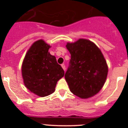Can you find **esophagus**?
<instances>
[{"label":"esophagus","mask_w":128,"mask_h":128,"mask_svg":"<svg viewBox=\"0 0 128 128\" xmlns=\"http://www.w3.org/2000/svg\"><path fill=\"white\" fill-rule=\"evenodd\" d=\"M61 66H62V69H64V70H66V66H65V65H64V64H61Z\"/></svg>","instance_id":"obj_1"}]
</instances>
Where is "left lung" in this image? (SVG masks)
Returning a JSON list of instances; mask_svg holds the SVG:
<instances>
[{"label":"left lung","mask_w":128,"mask_h":128,"mask_svg":"<svg viewBox=\"0 0 128 128\" xmlns=\"http://www.w3.org/2000/svg\"><path fill=\"white\" fill-rule=\"evenodd\" d=\"M70 54L65 78L70 92L81 98L91 97L104 86L108 66L100 49L92 41L80 39L68 43Z\"/></svg>","instance_id":"left-lung-1"}]
</instances>
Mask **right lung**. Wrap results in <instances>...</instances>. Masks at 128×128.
Segmentation results:
<instances>
[{
    "instance_id": "add662e5",
    "label": "right lung",
    "mask_w": 128,
    "mask_h": 128,
    "mask_svg": "<svg viewBox=\"0 0 128 128\" xmlns=\"http://www.w3.org/2000/svg\"><path fill=\"white\" fill-rule=\"evenodd\" d=\"M50 47L42 40L34 42L26 54L22 68L24 86L42 97L52 94L57 82L64 76L56 57L48 52Z\"/></svg>"
}]
</instances>
